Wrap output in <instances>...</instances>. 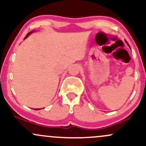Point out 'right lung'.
<instances>
[{"label": "right lung", "instance_id": "right-lung-1", "mask_svg": "<svg viewBox=\"0 0 146 146\" xmlns=\"http://www.w3.org/2000/svg\"><path fill=\"white\" fill-rule=\"evenodd\" d=\"M31 33V32H30V33H27V36H25V38H27V37L28 36H29V34H30V33ZM34 110H40V109H39V108H38V109H36V108H35V109H34Z\"/></svg>", "mask_w": 146, "mask_h": 146}]
</instances>
